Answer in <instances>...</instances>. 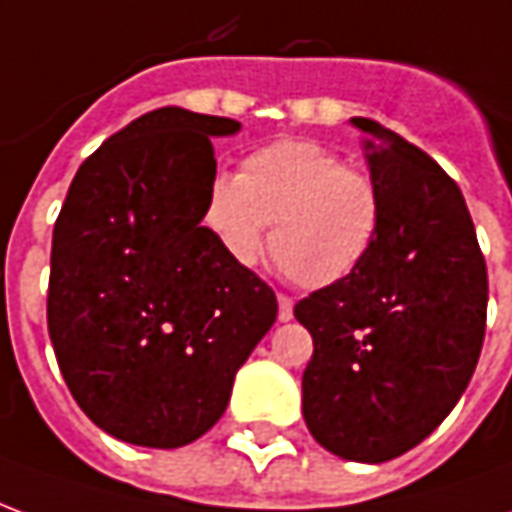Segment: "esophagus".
Wrapping results in <instances>:
<instances>
[{
    "label": "esophagus",
    "instance_id": "1",
    "mask_svg": "<svg viewBox=\"0 0 512 512\" xmlns=\"http://www.w3.org/2000/svg\"><path fill=\"white\" fill-rule=\"evenodd\" d=\"M277 301H279L277 318H279V321H282V323H288L290 318H293V299H290V296H285V293H279Z\"/></svg>",
    "mask_w": 512,
    "mask_h": 512
}]
</instances>
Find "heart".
I'll return each mask as SVG.
<instances>
[{"instance_id": "b5f03b06", "label": "heart", "mask_w": 512, "mask_h": 512, "mask_svg": "<svg viewBox=\"0 0 512 512\" xmlns=\"http://www.w3.org/2000/svg\"><path fill=\"white\" fill-rule=\"evenodd\" d=\"M381 216L376 183L312 139L257 147L205 197V224L235 266H255L274 222L271 252L307 290L351 277L376 246Z\"/></svg>"}]
</instances>
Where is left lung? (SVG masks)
Segmentation results:
<instances>
[{"mask_svg": "<svg viewBox=\"0 0 512 512\" xmlns=\"http://www.w3.org/2000/svg\"><path fill=\"white\" fill-rule=\"evenodd\" d=\"M354 126L384 216L365 263L293 310L315 343L301 406L321 447L384 463L428 439L472 381L488 271L455 180L376 120Z\"/></svg>", "mask_w": 512, "mask_h": 512, "instance_id": "obj_1", "label": "left lung"}]
</instances>
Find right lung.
<instances>
[{
	"label": "right lung",
	"mask_w": 512,
	"mask_h": 512,
	"mask_svg": "<svg viewBox=\"0 0 512 512\" xmlns=\"http://www.w3.org/2000/svg\"><path fill=\"white\" fill-rule=\"evenodd\" d=\"M230 117L164 106L109 136L73 178L51 238L49 334L95 425L175 450L230 403L238 367L277 321V296L202 227L211 136Z\"/></svg>",
	"instance_id": "add662e5"
}]
</instances>
